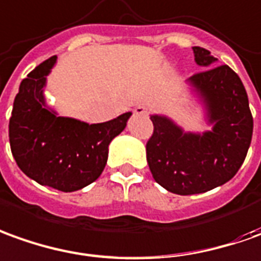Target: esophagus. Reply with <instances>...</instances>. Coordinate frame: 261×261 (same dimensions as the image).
Listing matches in <instances>:
<instances>
[{
	"label": "esophagus",
	"mask_w": 261,
	"mask_h": 261,
	"mask_svg": "<svg viewBox=\"0 0 261 261\" xmlns=\"http://www.w3.org/2000/svg\"><path fill=\"white\" fill-rule=\"evenodd\" d=\"M135 115H146V112H148V111H146V108L143 107V105H139V107H136L135 108Z\"/></svg>",
	"instance_id": "esophagus-1"
}]
</instances>
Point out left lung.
Returning a JSON list of instances; mask_svg holds the SVG:
<instances>
[{"mask_svg":"<svg viewBox=\"0 0 261 261\" xmlns=\"http://www.w3.org/2000/svg\"><path fill=\"white\" fill-rule=\"evenodd\" d=\"M192 49L204 71L190 76L186 85L209 129L185 130L172 118L153 113L154 130L146 145L154 180L180 196L204 193L229 182L243 165L253 135L249 98L239 75L227 65H217L207 49Z\"/></svg>","mask_w":261,"mask_h":261,"instance_id":"1","label":"left lung"}]
</instances>
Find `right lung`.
Masks as SVG:
<instances>
[{
    "mask_svg": "<svg viewBox=\"0 0 261 261\" xmlns=\"http://www.w3.org/2000/svg\"><path fill=\"white\" fill-rule=\"evenodd\" d=\"M57 57L38 65L21 82L10 119V145L18 168L42 186L75 192L105 169L109 143L126 127L132 112L103 123L59 116L46 103V76Z\"/></svg>",
    "mask_w": 261,
    "mask_h": 261,
    "instance_id": "obj_1",
    "label": "right lung"
}]
</instances>
